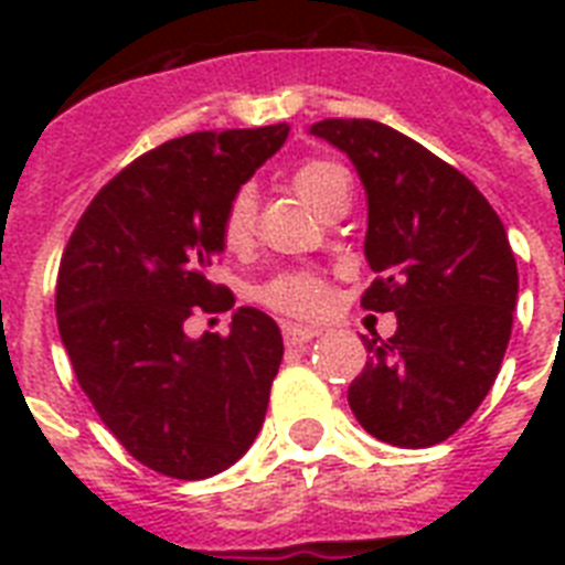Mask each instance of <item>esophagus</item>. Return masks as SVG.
Segmentation results:
<instances>
[{"instance_id": "34e87169", "label": "esophagus", "mask_w": 565, "mask_h": 565, "mask_svg": "<svg viewBox=\"0 0 565 565\" xmlns=\"http://www.w3.org/2000/svg\"><path fill=\"white\" fill-rule=\"evenodd\" d=\"M313 337H319V328L292 326V322H287V326H284V343L287 345H305V343H310Z\"/></svg>"}]
</instances>
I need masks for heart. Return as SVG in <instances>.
I'll use <instances>...</instances> for the list:
<instances>
[{
    "label": "heart",
    "instance_id": "obj_1",
    "mask_svg": "<svg viewBox=\"0 0 565 565\" xmlns=\"http://www.w3.org/2000/svg\"><path fill=\"white\" fill-rule=\"evenodd\" d=\"M345 172L331 161H308L301 163L299 170L292 172V190L305 199V202L319 211L328 195L334 193L337 184H343ZM255 190L239 188L231 195L225 211L220 216V239L222 246L231 252L246 248L255 237ZM257 299L269 305V308L292 313V317H313L326 305V287L319 278L308 273H284L275 275L273 281H266L257 290Z\"/></svg>",
    "mask_w": 565,
    "mask_h": 565
}]
</instances>
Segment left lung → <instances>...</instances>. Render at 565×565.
I'll use <instances>...</instances> for the list:
<instances>
[{"instance_id":"obj_1","label":"left lung","mask_w":565,"mask_h":565,"mask_svg":"<svg viewBox=\"0 0 565 565\" xmlns=\"http://www.w3.org/2000/svg\"><path fill=\"white\" fill-rule=\"evenodd\" d=\"M310 135L361 175L377 275L361 305L398 319L390 340L363 337L370 361L349 407L381 443L437 446L478 411L508 352L519 296L508 231L472 181L384 122L322 119Z\"/></svg>"}]
</instances>
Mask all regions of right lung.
Instances as JSON below:
<instances>
[{"mask_svg": "<svg viewBox=\"0 0 565 565\" xmlns=\"http://www.w3.org/2000/svg\"><path fill=\"white\" fill-rule=\"evenodd\" d=\"M290 135L195 131L128 163L96 193L57 269L55 313L75 377L126 451L154 472L202 481L246 455L284 358L255 308L231 334L188 337L193 308H231L207 269L225 252V204Z\"/></svg>", "mask_w": 565, "mask_h": 565, "instance_id": "obj_1", "label": "right lung"}]
</instances>
